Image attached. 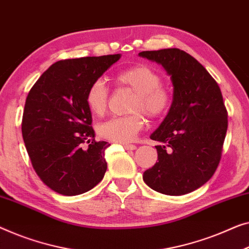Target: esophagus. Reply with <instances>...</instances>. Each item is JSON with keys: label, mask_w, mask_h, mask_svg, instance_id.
Returning a JSON list of instances; mask_svg holds the SVG:
<instances>
[{"label": "esophagus", "mask_w": 249, "mask_h": 249, "mask_svg": "<svg viewBox=\"0 0 249 249\" xmlns=\"http://www.w3.org/2000/svg\"><path fill=\"white\" fill-rule=\"evenodd\" d=\"M122 147H124L125 150H135L137 148L136 145H131V143H124Z\"/></svg>", "instance_id": "obj_1"}]
</instances>
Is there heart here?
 <instances>
[{
  "label": "heart",
  "instance_id": "heart-1",
  "mask_svg": "<svg viewBox=\"0 0 249 249\" xmlns=\"http://www.w3.org/2000/svg\"><path fill=\"white\" fill-rule=\"evenodd\" d=\"M120 88L135 92L129 104L128 116L114 117L99 125L101 138L113 142L127 143L132 142L145 125V118L150 120L166 116L173 104L171 89L161 84L160 74L148 65H135L119 71L114 77ZM85 102L89 111L101 117L106 113L109 104V89L101 78L93 81L88 88Z\"/></svg>",
  "mask_w": 249,
  "mask_h": 249
}]
</instances>
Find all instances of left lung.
Listing matches in <instances>:
<instances>
[{"label": "left lung", "instance_id": "8db88e82", "mask_svg": "<svg viewBox=\"0 0 249 249\" xmlns=\"http://www.w3.org/2000/svg\"><path fill=\"white\" fill-rule=\"evenodd\" d=\"M139 55L163 65L174 86L171 110L150 136L161 142L156 146L158 161L142 178L157 192L183 196L214 174L221 160L228 112L218 83L190 53L169 48Z\"/></svg>", "mask_w": 249, "mask_h": 249}]
</instances>
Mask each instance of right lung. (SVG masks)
Masks as SVG:
<instances>
[{
  "instance_id": "obj_1",
  "label": "right lung",
  "mask_w": 249,
  "mask_h": 249,
  "mask_svg": "<svg viewBox=\"0 0 249 249\" xmlns=\"http://www.w3.org/2000/svg\"><path fill=\"white\" fill-rule=\"evenodd\" d=\"M119 58L117 53L59 60L29 92L21 124L23 142L35 172L57 193H85L106 174L104 153L110 143L94 139L85 94Z\"/></svg>"
}]
</instances>
